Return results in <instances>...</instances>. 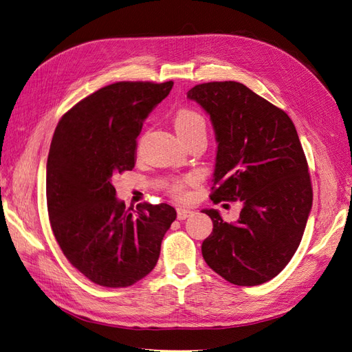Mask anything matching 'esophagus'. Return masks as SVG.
I'll return each mask as SVG.
<instances>
[{
	"instance_id": "1",
	"label": "esophagus",
	"mask_w": 352,
	"mask_h": 352,
	"mask_svg": "<svg viewBox=\"0 0 352 352\" xmlns=\"http://www.w3.org/2000/svg\"><path fill=\"white\" fill-rule=\"evenodd\" d=\"M190 214H192V211L188 210V208H182V207L177 208V219H179V220H185V219L189 217Z\"/></svg>"
}]
</instances>
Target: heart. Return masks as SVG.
<instances>
[{
    "instance_id": "b5f03b06",
    "label": "heart",
    "mask_w": 352,
    "mask_h": 352,
    "mask_svg": "<svg viewBox=\"0 0 352 352\" xmlns=\"http://www.w3.org/2000/svg\"><path fill=\"white\" fill-rule=\"evenodd\" d=\"M173 124L175 129L179 133L180 138L184 140H189V138L197 136V135H206L207 131V123L204 116L199 114L198 111L182 107L176 110L173 116ZM190 182L189 177L184 179H176L172 182V185L168 186L170 194H172L177 199H185L186 198V186Z\"/></svg>"
}]
</instances>
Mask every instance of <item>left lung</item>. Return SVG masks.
Masks as SVG:
<instances>
[{"mask_svg": "<svg viewBox=\"0 0 352 352\" xmlns=\"http://www.w3.org/2000/svg\"><path fill=\"white\" fill-rule=\"evenodd\" d=\"M208 114L217 157L211 201H242L236 223L217 210L202 242L210 269L238 286L278 276L300 247L313 206V188L296 129L283 110L243 83L208 82L188 91Z\"/></svg>", "mask_w": 352, "mask_h": 352, "instance_id": "8db88e82", "label": "left lung"}]
</instances>
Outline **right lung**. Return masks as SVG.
Returning a JSON list of instances; mask_svg holds the SVG:
<instances>
[{
	"mask_svg": "<svg viewBox=\"0 0 352 352\" xmlns=\"http://www.w3.org/2000/svg\"><path fill=\"white\" fill-rule=\"evenodd\" d=\"M173 82H116L88 95L61 117L47 160L51 229L74 269L105 287L141 280L158 261L176 219L168 204L116 198L113 179L136 162L144 120Z\"/></svg>",
	"mask_w": 352,
	"mask_h": 352,
	"instance_id": "1",
	"label": "right lung"
}]
</instances>
